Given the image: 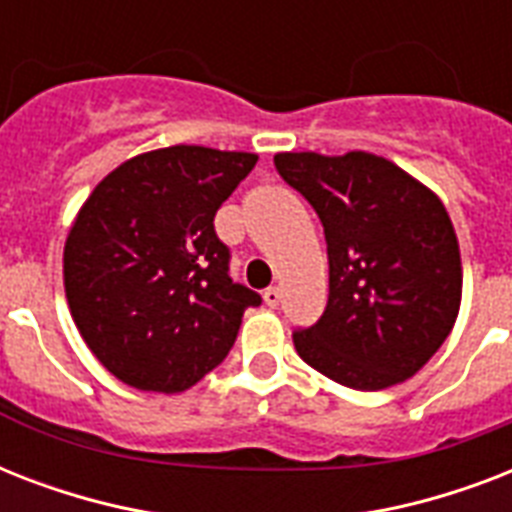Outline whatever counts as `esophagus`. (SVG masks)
<instances>
[{
	"label": "esophagus",
	"instance_id": "1",
	"mask_svg": "<svg viewBox=\"0 0 512 512\" xmlns=\"http://www.w3.org/2000/svg\"><path fill=\"white\" fill-rule=\"evenodd\" d=\"M263 300H265V305H271V308H276V305L281 303V289L279 287H268L263 292Z\"/></svg>",
	"mask_w": 512,
	"mask_h": 512
}]
</instances>
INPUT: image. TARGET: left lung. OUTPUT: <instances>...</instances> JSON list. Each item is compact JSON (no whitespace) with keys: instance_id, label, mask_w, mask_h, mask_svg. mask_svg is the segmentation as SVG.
Returning a JSON list of instances; mask_svg holds the SVG:
<instances>
[{"instance_id":"1","label":"left lung","mask_w":512,"mask_h":512,"mask_svg":"<svg viewBox=\"0 0 512 512\" xmlns=\"http://www.w3.org/2000/svg\"><path fill=\"white\" fill-rule=\"evenodd\" d=\"M327 239L329 300L292 340L305 364L353 390H382L428 364L462 297L457 233L436 193L382 156L276 154Z\"/></svg>"}]
</instances>
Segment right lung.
I'll use <instances>...</instances> for the list:
<instances>
[{"label":"right lung","mask_w":512,"mask_h":512,"mask_svg":"<svg viewBox=\"0 0 512 512\" xmlns=\"http://www.w3.org/2000/svg\"><path fill=\"white\" fill-rule=\"evenodd\" d=\"M255 154L170 146L119 164L79 209L63 284L87 348L116 380L180 393L233 348L260 295L228 273L215 212Z\"/></svg>","instance_id":"obj_1"}]
</instances>
